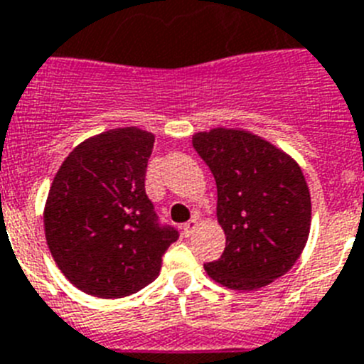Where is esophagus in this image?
Masks as SVG:
<instances>
[{
	"instance_id": "34e87169",
	"label": "esophagus",
	"mask_w": 364,
	"mask_h": 364,
	"mask_svg": "<svg viewBox=\"0 0 364 364\" xmlns=\"http://www.w3.org/2000/svg\"><path fill=\"white\" fill-rule=\"evenodd\" d=\"M196 229H198V220H196V218H192V220H188L186 223H183V235L185 236H191Z\"/></svg>"
}]
</instances>
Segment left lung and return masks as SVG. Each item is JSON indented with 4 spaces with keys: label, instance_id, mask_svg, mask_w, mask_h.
Listing matches in <instances>:
<instances>
[{
    "label": "left lung",
    "instance_id": "1",
    "mask_svg": "<svg viewBox=\"0 0 364 364\" xmlns=\"http://www.w3.org/2000/svg\"><path fill=\"white\" fill-rule=\"evenodd\" d=\"M213 172L225 251L205 264L221 286L251 291L291 269L304 249L311 200L299 164L282 150L240 129L192 137Z\"/></svg>",
    "mask_w": 364,
    "mask_h": 364
}]
</instances>
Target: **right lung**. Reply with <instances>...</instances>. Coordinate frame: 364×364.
<instances>
[{
  "label": "right lung",
  "instance_id": "right-lung-1",
  "mask_svg": "<svg viewBox=\"0 0 364 364\" xmlns=\"http://www.w3.org/2000/svg\"><path fill=\"white\" fill-rule=\"evenodd\" d=\"M156 137L117 128L78 144L62 163L43 213L50 255L73 286L100 299L137 293L161 271L178 229L144 191Z\"/></svg>",
  "mask_w": 364,
  "mask_h": 364
}]
</instances>
